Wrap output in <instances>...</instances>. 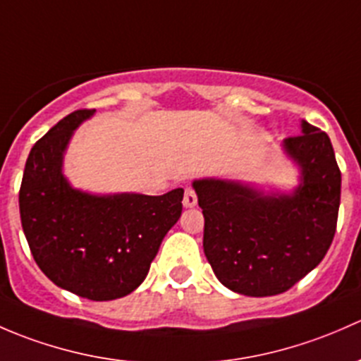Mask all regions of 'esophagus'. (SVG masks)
I'll return each mask as SVG.
<instances>
[{
    "mask_svg": "<svg viewBox=\"0 0 361 361\" xmlns=\"http://www.w3.org/2000/svg\"><path fill=\"white\" fill-rule=\"evenodd\" d=\"M196 202H198V198H196V192L192 188H185L184 191V200H182V203H184L185 208H191L196 205Z\"/></svg>",
    "mask_w": 361,
    "mask_h": 361,
    "instance_id": "1",
    "label": "esophagus"
}]
</instances>
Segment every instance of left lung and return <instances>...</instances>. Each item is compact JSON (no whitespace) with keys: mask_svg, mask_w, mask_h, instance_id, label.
<instances>
[{"mask_svg":"<svg viewBox=\"0 0 361 361\" xmlns=\"http://www.w3.org/2000/svg\"><path fill=\"white\" fill-rule=\"evenodd\" d=\"M283 140L299 165L292 195L236 180L192 182L205 217L203 250L224 287L248 297L287 292L322 262L336 235L341 170L329 135L307 121Z\"/></svg>","mask_w":361,"mask_h":361,"instance_id":"8db88e82","label":"left lung"}]
</instances>
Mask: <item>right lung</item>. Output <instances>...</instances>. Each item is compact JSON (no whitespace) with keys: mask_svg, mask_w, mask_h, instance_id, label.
I'll use <instances>...</instances> for the list:
<instances>
[{"mask_svg":"<svg viewBox=\"0 0 361 361\" xmlns=\"http://www.w3.org/2000/svg\"><path fill=\"white\" fill-rule=\"evenodd\" d=\"M94 113L74 111L32 146L18 207L32 257L57 287L113 300L147 276L163 238L179 221L184 189L161 196L74 189L62 173L64 153L74 130Z\"/></svg>","mask_w":361,"mask_h":361,"instance_id":"add662e5","label":"right lung"}]
</instances>
